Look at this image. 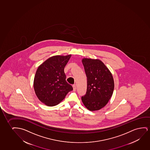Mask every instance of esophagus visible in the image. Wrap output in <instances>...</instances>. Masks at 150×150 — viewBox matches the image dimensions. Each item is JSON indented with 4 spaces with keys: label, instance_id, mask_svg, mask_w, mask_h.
<instances>
[{
    "label": "esophagus",
    "instance_id": "34e87169",
    "mask_svg": "<svg viewBox=\"0 0 150 150\" xmlns=\"http://www.w3.org/2000/svg\"><path fill=\"white\" fill-rule=\"evenodd\" d=\"M73 90L76 91V86H75V84H74V85H73Z\"/></svg>",
    "mask_w": 150,
    "mask_h": 150
}]
</instances>
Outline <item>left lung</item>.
Returning <instances> with one entry per match:
<instances>
[{"mask_svg":"<svg viewBox=\"0 0 150 150\" xmlns=\"http://www.w3.org/2000/svg\"><path fill=\"white\" fill-rule=\"evenodd\" d=\"M82 62L87 77L86 94L81 97L87 109L97 111L105 107L113 94L112 74L100 60L84 58Z\"/></svg>","mask_w":150,"mask_h":150,"instance_id":"8db88e82","label":"left lung"}]
</instances>
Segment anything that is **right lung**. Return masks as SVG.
Returning a JSON list of instances; mask_svg holds the SVG:
<instances>
[{
    "mask_svg": "<svg viewBox=\"0 0 150 150\" xmlns=\"http://www.w3.org/2000/svg\"><path fill=\"white\" fill-rule=\"evenodd\" d=\"M71 55H56L43 62L37 69L34 88L38 98L46 105L53 107L64 100L73 87L66 81L64 68Z\"/></svg>",
    "mask_w": 150,
    "mask_h": 150,
    "instance_id": "1",
    "label": "right lung"
}]
</instances>
